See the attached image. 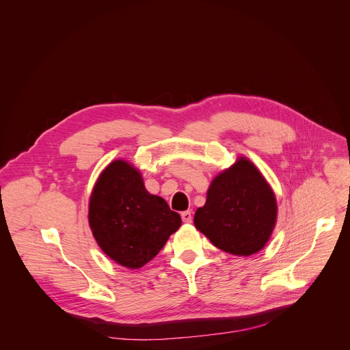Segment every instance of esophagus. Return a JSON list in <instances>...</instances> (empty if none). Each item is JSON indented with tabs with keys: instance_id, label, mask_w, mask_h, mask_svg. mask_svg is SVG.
Listing matches in <instances>:
<instances>
[{
	"instance_id": "obj_1",
	"label": "esophagus",
	"mask_w": 350,
	"mask_h": 350,
	"mask_svg": "<svg viewBox=\"0 0 350 350\" xmlns=\"http://www.w3.org/2000/svg\"><path fill=\"white\" fill-rule=\"evenodd\" d=\"M181 219L184 223H191L192 221V213L191 211H185V212H181Z\"/></svg>"
}]
</instances>
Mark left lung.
<instances>
[{
    "label": "left lung",
    "mask_w": 350,
    "mask_h": 350,
    "mask_svg": "<svg viewBox=\"0 0 350 350\" xmlns=\"http://www.w3.org/2000/svg\"><path fill=\"white\" fill-rule=\"evenodd\" d=\"M277 215L271 185L251 159L241 155L212 180L193 224L221 251L251 256L271 238Z\"/></svg>",
    "instance_id": "left-lung-1"
}]
</instances>
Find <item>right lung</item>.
I'll use <instances>...</instances> for the list:
<instances>
[{
    "instance_id": "1",
    "label": "right lung",
    "mask_w": 350,
    "mask_h": 350,
    "mask_svg": "<svg viewBox=\"0 0 350 350\" xmlns=\"http://www.w3.org/2000/svg\"><path fill=\"white\" fill-rule=\"evenodd\" d=\"M88 224L101 251L137 270L151 262L181 226L162 196L149 193L133 163L112 161L98 176L88 202Z\"/></svg>"
}]
</instances>
